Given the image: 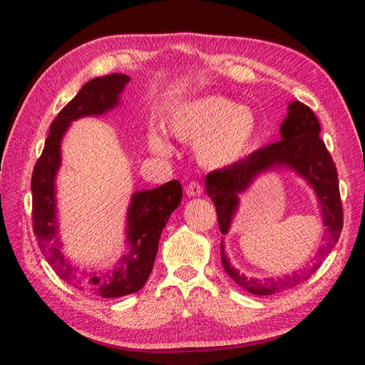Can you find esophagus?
I'll return each mask as SVG.
<instances>
[{"mask_svg": "<svg viewBox=\"0 0 365 365\" xmlns=\"http://www.w3.org/2000/svg\"><path fill=\"white\" fill-rule=\"evenodd\" d=\"M202 193V187L200 182H190L187 185V195L188 196H200Z\"/></svg>", "mask_w": 365, "mask_h": 365, "instance_id": "esophagus-1", "label": "esophagus"}]
</instances>
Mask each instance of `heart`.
Returning a JSON list of instances; mask_svg holds the SVG:
<instances>
[{"instance_id": "obj_1", "label": "heart", "mask_w": 365, "mask_h": 365, "mask_svg": "<svg viewBox=\"0 0 365 365\" xmlns=\"http://www.w3.org/2000/svg\"><path fill=\"white\" fill-rule=\"evenodd\" d=\"M168 130L185 143H197V159L209 169H224L238 163L256 137L257 120L248 106L235 104L224 96H201L174 109ZM150 148L169 154L170 146L156 133L150 135Z\"/></svg>"}]
</instances>
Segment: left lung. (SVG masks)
Wrapping results in <instances>:
<instances>
[{
	"instance_id": "left-lung-1",
	"label": "left lung",
	"mask_w": 365,
	"mask_h": 365,
	"mask_svg": "<svg viewBox=\"0 0 365 365\" xmlns=\"http://www.w3.org/2000/svg\"><path fill=\"white\" fill-rule=\"evenodd\" d=\"M320 123L311 108L301 101H293L288 106V114L280 125L282 140L251 153L228 168L214 170L206 177V193L212 197L215 212H217L219 228L222 233H228L240 205V193L250 187L251 182L264 172L287 168L294 170L299 177L311 185L322 211L324 225L327 227V243L319 251L317 262L312 265L309 274L316 272L320 262L335 248L343 228V206L339 197L338 172L329 150L319 137ZM220 261L225 272L233 282L248 289L252 294H274L283 289L293 288L306 275H287L285 279H248L233 267L225 255L224 243H220Z\"/></svg>"
}]
</instances>
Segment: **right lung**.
I'll return each mask as SVG.
<instances>
[{"instance_id": "right-lung-1", "label": "right lung", "mask_w": 365, "mask_h": 365, "mask_svg": "<svg viewBox=\"0 0 365 365\" xmlns=\"http://www.w3.org/2000/svg\"><path fill=\"white\" fill-rule=\"evenodd\" d=\"M128 82L130 77L125 73H110L86 82L53 120L45 148L32 174L34 233L43 256L59 279L80 292L101 298H120L143 288L153 270L163 228L182 201V185L177 180H170L154 190L133 193L127 212V252L113 269L86 272L64 256L56 217V174L61 165V141L72 120L86 115H103L114 109L119 104L123 86Z\"/></svg>"}]
</instances>
